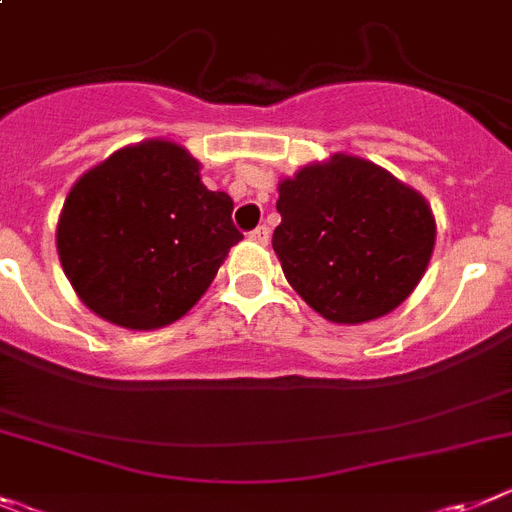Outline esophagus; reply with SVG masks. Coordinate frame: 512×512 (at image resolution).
I'll list each match as a JSON object with an SVG mask.
<instances>
[{"label": "esophagus", "mask_w": 512, "mask_h": 512, "mask_svg": "<svg viewBox=\"0 0 512 512\" xmlns=\"http://www.w3.org/2000/svg\"><path fill=\"white\" fill-rule=\"evenodd\" d=\"M250 239H252V242H257V244H268L270 229H268V226H257V229L250 231Z\"/></svg>", "instance_id": "34e87169"}]
</instances>
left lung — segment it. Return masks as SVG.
I'll use <instances>...</instances> for the list:
<instances>
[{
    "label": "left lung",
    "mask_w": 512,
    "mask_h": 512,
    "mask_svg": "<svg viewBox=\"0 0 512 512\" xmlns=\"http://www.w3.org/2000/svg\"><path fill=\"white\" fill-rule=\"evenodd\" d=\"M273 250L301 299L337 324L397 309L420 283L435 219L417 190L350 154L309 164L278 185Z\"/></svg>",
    "instance_id": "left-lung-1"
}]
</instances>
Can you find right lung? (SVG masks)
<instances>
[{
  "label": "right lung",
  "instance_id": "obj_1",
  "mask_svg": "<svg viewBox=\"0 0 512 512\" xmlns=\"http://www.w3.org/2000/svg\"><path fill=\"white\" fill-rule=\"evenodd\" d=\"M234 203L182 146L141 141L74 182L56 229L66 278L97 317L159 330L188 314L242 239Z\"/></svg>",
  "mask_w": 512,
  "mask_h": 512
}]
</instances>
